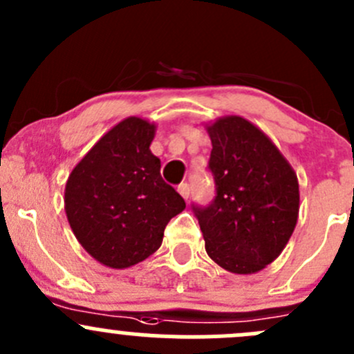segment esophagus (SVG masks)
I'll list each match as a JSON object with an SVG mask.
<instances>
[{
	"instance_id": "obj_1",
	"label": "esophagus",
	"mask_w": 354,
	"mask_h": 354,
	"mask_svg": "<svg viewBox=\"0 0 354 354\" xmlns=\"http://www.w3.org/2000/svg\"><path fill=\"white\" fill-rule=\"evenodd\" d=\"M178 192H180L181 197L187 200L188 197H190V185H188V183H181L180 187H178Z\"/></svg>"
}]
</instances>
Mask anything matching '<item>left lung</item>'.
<instances>
[{"instance_id":"obj_1","label":"left lung","mask_w":354,"mask_h":354,"mask_svg":"<svg viewBox=\"0 0 354 354\" xmlns=\"http://www.w3.org/2000/svg\"><path fill=\"white\" fill-rule=\"evenodd\" d=\"M216 197L192 203L210 259L234 274L262 270L279 257L295 231L298 180L263 131L240 116L207 127Z\"/></svg>"}]
</instances>
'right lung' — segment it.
Returning <instances> with one entry per match:
<instances>
[{
    "label": "right lung",
    "instance_id": "1",
    "mask_svg": "<svg viewBox=\"0 0 354 354\" xmlns=\"http://www.w3.org/2000/svg\"><path fill=\"white\" fill-rule=\"evenodd\" d=\"M156 127L127 118L75 166L65 188L68 223L80 245L104 266L124 269L162 243L185 200L160 176L151 152Z\"/></svg>",
    "mask_w": 354,
    "mask_h": 354
}]
</instances>
